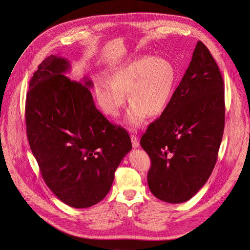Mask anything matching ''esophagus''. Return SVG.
Listing matches in <instances>:
<instances>
[{
	"label": "esophagus",
	"instance_id": "obj_1",
	"mask_svg": "<svg viewBox=\"0 0 250 250\" xmlns=\"http://www.w3.org/2000/svg\"><path fill=\"white\" fill-rule=\"evenodd\" d=\"M130 139H131V143H132V147H133V148H137V147H139V140H138V138H137V136H136V135L131 134Z\"/></svg>",
	"mask_w": 250,
	"mask_h": 250
}]
</instances>
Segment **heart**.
I'll return each instance as SVG.
<instances>
[{"label": "heart", "mask_w": 250, "mask_h": 250, "mask_svg": "<svg viewBox=\"0 0 250 250\" xmlns=\"http://www.w3.org/2000/svg\"><path fill=\"white\" fill-rule=\"evenodd\" d=\"M108 81L98 82L95 87L101 109L107 115L117 117L127 93L131 106L126 123L138 127L147 115L157 117L167 108L175 83V70L167 59L145 55L115 69Z\"/></svg>", "instance_id": "heart-1"}]
</instances>
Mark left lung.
Wrapping results in <instances>:
<instances>
[{
  "instance_id": "8db88e82",
  "label": "left lung",
  "mask_w": 250,
  "mask_h": 250,
  "mask_svg": "<svg viewBox=\"0 0 250 250\" xmlns=\"http://www.w3.org/2000/svg\"><path fill=\"white\" fill-rule=\"evenodd\" d=\"M224 125L223 78L199 41L167 108L140 140L152 163L147 175L152 194L169 204L194 197L215 167Z\"/></svg>"
}]
</instances>
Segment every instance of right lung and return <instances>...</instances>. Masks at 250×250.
Segmentation results:
<instances>
[{"label":"right lung","instance_id":"right-lung-1","mask_svg":"<svg viewBox=\"0 0 250 250\" xmlns=\"http://www.w3.org/2000/svg\"><path fill=\"white\" fill-rule=\"evenodd\" d=\"M69 69L57 55L39 65L26 95V130L47 187L64 204L84 208L106 197L132 146L127 131L97 110L92 82L71 81L63 75Z\"/></svg>","mask_w":250,"mask_h":250}]
</instances>
